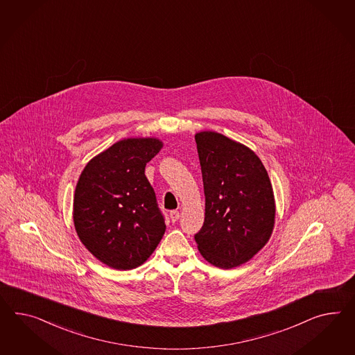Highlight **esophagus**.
Returning a JSON list of instances; mask_svg holds the SVG:
<instances>
[{
  "label": "esophagus",
  "instance_id": "esophagus-1",
  "mask_svg": "<svg viewBox=\"0 0 355 355\" xmlns=\"http://www.w3.org/2000/svg\"><path fill=\"white\" fill-rule=\"evenodd\" d=\"M169 217H171V220L172 222H175V220H180V211H172L169 213Z\"/></svg>",
  "mask_w": 355,
  "mask_h": 355
}]
</instances>
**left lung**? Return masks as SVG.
I'll return each mask as SVG.
<instances>
[{
	"label": "left lung",
	"instance_id": "left-lung-1",
	"mask_svg": "<svg viewBox=\"0 0 355 355\" xmlns=\"http://www.w3.org/2000/svg\"><path fill=\"white\" fill-rule=\"evenodd\" d=\"M205 193V218L195 235L213 266L238 268L268 243L275 198L268 172L245 144L211 130L195 135Z\"/></svg>",
	"mask_w": 355,
	"mask_h": 355
}]
</instances>
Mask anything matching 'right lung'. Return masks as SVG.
Listing matches in <instances>:
<instances>
[{
  "mask_svg": "<svg viewBox=\"0 0 355 355\" xmlns=\"http://www.w3.org/2000/svg\"><path fill=\"white\" fill-rule=\"evenodd\" d=\"M163 148L159 138H124L85 165L73 196L77 236L116 270L141 266L165 232L146 164Z\"/></svg>",
  "mask_w": 355,
  "mask_h": 355,
  "instance_id": "obj_1",
  "label": "right lung"
}]
</instances>
